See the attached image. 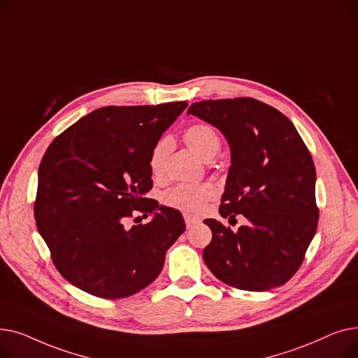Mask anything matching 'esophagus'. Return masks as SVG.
Returning <instances> with one entry per match:
<instances>
[{
    "mask_svg": "<svg viewBox=\"0 0 358 358\" xmlns=\"http://www.w3.org/2000/svg\"><path fill=\"white\" fill-rule=\"evenodd\" d=\"M184 222H185V227H187V228H193L194 224H197L200 220H199L197 217L190 216V215H185V216H184Z\"/></svg>",
    "mask_w": 358,
    "mask_h": 358,
    "instance_id": "1",
    "label": "esophagus"
}]
</instances>
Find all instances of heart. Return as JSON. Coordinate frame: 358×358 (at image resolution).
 Segmentation results:
<instances>
[{
  "mask_svg": "<svg viewBox=\"0 0 358 358\" xmlns=\"http://www.w3.org/2000/svg\"><path fill=\"white\" fill-rule=\"evenodd\" d=\"M184 141L200 158L206 161L212 159L220 149L217 131L209 124L197 123L187 127L184 131ZM169 149H171V141L166 136L158 139L150 149L148 164L150 174L155 178H159L164 174ZM215 197L216 189L209 182L178 184L162 194V203L168 208H173L185 215H199L204 210L206 204Z\"/></svg>",
  "mask_w": 358,
  "mask_h": 358,
  "instance_id": "1",
  "label": "heart"
}]
</instances>
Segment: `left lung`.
Masks as SVG:
<instances>
[{"label": "left lung", "mask_w": 358, "mask_h": 358, "mask_svg": "<svg viewBox=\"0 0 358 358\" xmlns=\"http://www.w3.org/2000/svg\"><path fill=\"white\" fill-rule=\"evenodd\" d=\"M189 115L216 126L231 146L220 216L248 220L236 232L204 220L213 235L203 251L206 266L241 290L283 286L302 266L317 228L309 149L283 113L251 97L199 101Z\"/></svg>", "instance_id": "left-lung-1"}]
</instances>
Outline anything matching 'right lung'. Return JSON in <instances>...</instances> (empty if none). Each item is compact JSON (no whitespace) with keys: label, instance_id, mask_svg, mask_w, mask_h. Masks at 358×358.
Returning <instances> with one entry per match:
<instances>
[{"label":"right lung","instance_id":"add662e5","mask_svg":"<svg viewBox=\"0 0 358 358\" xmlns=\"http://www.w3.org/2000/svg\"><path fill=\"white\" fill-rule=\"evenodd\" d=\"M189 106H107L56 136L42 158L36 227L53 264L71 285L122 299L159 275L168 248L185 231L182 215L145 194L152 189L149 152ZM154 214L130 230L134 213Z\"/></svg>","mask_w":358,"mask_h":358}]
</instances>
